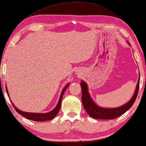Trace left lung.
<instances>
[{
    "mask_svg": "<svg viewBox=\"0 0 146 146\" xmlns=\"http://www.w3.org/2000/svg\"><path fill=\"white\" fill-rule=\"evenodd\" d=\"M139 78H139V80H138L135 93L131 99L125 105L118 108H113V109L102 108L96 105L90 98L88 92V87L86 84L82 81V82L80 83V86L81 90H82V103L83 107H84L88 114L92 118L97 119H113L117 118L129 110L135 103L138 91H139Z\"/></svg>",
    "mask_w": 146,
    "mask_h": 146,
    "instance_id": "left-lung-1",
    "label": "left lung"
}]
</instances>
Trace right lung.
<instances>
[{
  "label": "right lung",
  "instance_id": "add662e5",
  "mask_svg": "<svg viewBox=\"0 0 146 146\" xmlns=\"http://www.w3.org/2000/svg\"><path fill=\"white\" fill-rule=\"evenodd\" d=\"M69 86V84H67L65 88H64L63 90H62L61 95H60V98L59 101H58V105L56 107H55L54 109H53L52 111L49 113H26V112H23V111H21L20 110H19L18 109H17L16 107H15L14 105L12 103V105L13 107H14L15 111H17L18 113H19L23 116L25 117L28 119H30V120L32 121H48V120H51V119H54L55 117L56 116V115L58 114V113L59 112L60 109V107H61V103H62V97H63V94L65 92V90H66V88H68V86ZM6 90H7V87H6ZM7 94L9 95L8 92H7Z\"/></svg>",
  "mask_w": 146,
  "mask_h": 146
}]
</instances>
